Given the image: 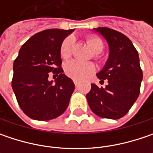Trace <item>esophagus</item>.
Returning a JSON list of instances; mask_svg holds the SVG:
<instances>
[{"instance_id": "34e87169", "label": "esophagus", "mask_w": 153, "mask_h": 153, "mask_svg": "<svg viewBox=\"0 0 153 153\" xmlns=\"http://www.w3.org/2000/svg\"><path fill=\"white\" fill-rule=\"evenodd\" d=\"M73 82H74V84H75V86H76V87H78V86H79V82H78L77 81L74 80Z\"/></svg>"}]
</instances>
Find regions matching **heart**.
Wrapping results in <instances>:
<instances>
[{
	"label": "heart",
	"instance_id": "heart-1",
	"mask_svg": "<svg viewBox=\"0 0 153 153\" xmlns=\"http://www.w3.org/2000/svg\"><path fill=\"white\" fill-rule=\"evenodd\" d=\"M87 42L94 53V59H99V53L104 49V43L102 40L95 36H88L87 37ZM75 43L73 36H68L62 42L60 46V56L62 59H67L71 53ZM95 70L94 65L91 62H81L78 60H71L65 65V72L69 77L74 80H82L87 76L93 73Z\"/></svg>",
	"mask_w": 153,
	"mask_h": 153
}]
</instances>
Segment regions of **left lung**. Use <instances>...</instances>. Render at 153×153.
I'll return each mask as SVG.
<instances>
[{"instance_id": "8db88e82", "label": "left lung", "mask_w": 153, "mask_h": 153, "mask_svg": "<svg viewBox=\"0 0 153 153\" xmlns=\"http://www.w3.org/2000/svg\"><path fill=\"white\" fill-rule=\"evenodd\" d=\"M109 44V59L97 74L105 88L91 84L86 97L92 111L103 118L119 119L128 113L140 94L143 78L137 50L132 42L121 32L106 27L94 29Z\"/></svg>"}]
</instances>
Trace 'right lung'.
<instances>
[{"instance_id": "add662e5", "label": "right lung", "mask_w": 153, "mask_h": 153, "mask_svg": "<svg viewBox=\"0 0 153 153\" xmlns=\"http://www.w3.org/2000/svg\"><path fill=\"white\" fill-rule=\"evenodd\" d=\"M73 30L38 32L23 44L15 59L12 87L21 110L32 119H53L68 107L75 85L63 74L59 50L64 39ZM50 72L58 76L55 84L48 81Z\"/></svg>"}]
</instances>
